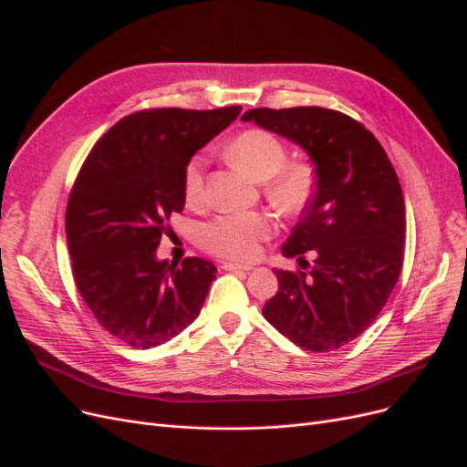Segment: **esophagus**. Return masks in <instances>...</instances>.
Returning <instances> with one entry per match:
<instances>
[{"label": "esophagus", "mask_w": 467, "mask_h": 467, "mask_svg": "<svg viewBox=\"0 0 467 467\" xmlns=\"http://www.w3.org/2000/svg\"><path fill=\"white\" fill-rule=\"evenodd\" d=\"M221 268H223V271H252L250 265H240V263H231V261L221 263Z\"/></svg>", "instance_id": "34e87169"}]
</instances>
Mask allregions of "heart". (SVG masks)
Masks as SVG:
<instances>
[{
	"instance_id": "b5f03b06",
	"label": "heart",
	"mask_w": 467,
	"mask_h": 467,
	"mask_svg": "<svg viewBox=\"0 0 467 467\" xmlns=\"http://www.w3.org/2000/svg\"><path fill=\"white\" fill-rule=\"evenodd\" d=\"M229 157L257 182L265 194L285 213L301 212L314 191V170L308 162L289 161L285 143L273 132L252 129L231 145ZM183 196L189 206L206 199V159L196 155L183 170ZM275 233V221L265 212L219 213L199 229L201 246L219 257L250 261L259 254L261 242Z\"/></svg>"
}]
</instances>
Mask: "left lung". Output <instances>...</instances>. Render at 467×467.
<instances>
[{"instance_id":"left-lung-1","label":"left lung","mask_w":467,"mask_h":467,"mask_svg":"<svg viewBox=\"0 0 467 467\" xmlns=\"http://www.w3.org/2000/svg\"><path fill=\"white\" fill-rule=\"evenodd\" d=\"M240 119L297 141L316 166L312 199L282 246L301 268L276 271L278 291L263 316L305 350L345 347L377 320L401 273L405 202L396 170L375 134L347 113L255 108Z\"/></svg>"}]
</instances>
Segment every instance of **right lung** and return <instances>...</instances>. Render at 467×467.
Returning a JSON list of instances; mask_svg holds the SVG:
<instances>
[{
    "instance_id": "obj_1",
    "label": "right lung",
    "mask_w": 467,
    "mask_h": 467,
    "mask_svg": "<svg viewBox=\"0 0 467 467\" xmlns=\"http://www.w3.org/2000/svg\"><path fill=\"white\" fill-rule=\"evenodd\" d=\"M240 109L134 111L94 143L73 182L66 208L73 280L98 324L127 347L162 345L204 305L215 265L157 261V246L174 233L170 215L185 206L187 162Z\"/></svg>"
}]
</instances>
